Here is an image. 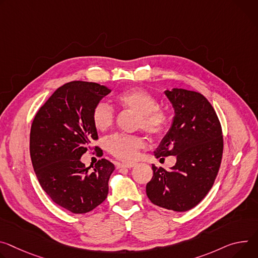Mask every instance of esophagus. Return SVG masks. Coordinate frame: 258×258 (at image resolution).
I'll return each instance as SVG.
<instances>
[{
    "mask_svg": "<svg viewBox=\"0 0 258 258\" xmlns=\"http://www.w3.org/2000/svg\"><path fill=\"white\" fill-rule=\"evenodd\" d=\"M135 167L134 163H117V168H126V169H131Z\"/></svg>",
    "mask_w": 258,
    "mask_h": 258,
    "instance_id": "34e87169",
    "label": "esophagus"
}]
</instances>
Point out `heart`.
Masks as SVG:
<instances>
[{
	"instance_id": "1",
	"label": "heart",
	"mask_w": 258,
	"mask_h": 258,
	"mask_svg": "<svg viewBox=\"0 0 258 258\" xmlns=\"http://www.w3.org/2000/svg\"><path fill=\"white\" fill-rule=\"evenodd\" d=\"M121 107L137 114L136 125L152 137H158L166 131L169 118L167 113L158 108L157 100L150 92L141 88H128L115 97ZM114 112L106 103H98L92 111V122L100 132L107 131L113 123ZM145 146L142 137L116 134L107 140L108 150L123 161H133L140 149Z\"/></svg>"
}]
</instances>
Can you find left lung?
<instances>
[{"label":"left lung","mask_w":258,"mask_h":258,"mask_svg":"<svg viewBox=\"0 0 258 258\" xmlns=\"http://www.w3.org/2000/svg\"><path fill=\"white\" fill-rule=\"evenodd\" d=\"M165 95L174 117L154 156L174 155L177 161L170 171L152 166L146 194L158 207L185 212L212 188L222 158V131L214 108L200 92L173 88Z\"/></svg>","instance_id":"left-lung-1"}]
</instances>
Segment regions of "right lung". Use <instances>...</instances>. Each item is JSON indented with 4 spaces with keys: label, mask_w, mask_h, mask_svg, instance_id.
<instances>
[{
    "label": "right lung",
    "mask_w": 258,
    "mask_h": 258,
    "mask_svg": "<svg viewBox=\"0 0 258 258\" xmlns=\"http://www.w3.org/2000/svg\"><path fill=\"white\" fill-rule=\"evenodd\" d=\"M110 92L93 82L66 83L40 108L32 123L30 153L39 183L56 205L75 214L89 212L108 196L113 163L103 158L90 169L80 158L98 139L93 108Z\"/></svg>",
    "instance_id": "obj_1"
}]
</instances>
